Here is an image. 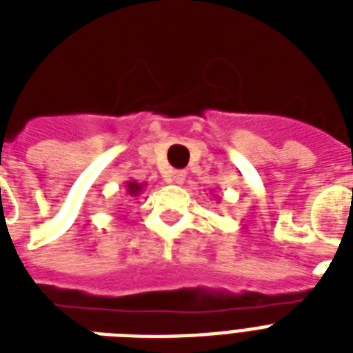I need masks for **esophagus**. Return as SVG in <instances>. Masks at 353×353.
<instances>
[{"instance_id":"obj_1","label":"esophagus","mask_w":353,"mask_h":353,"mask_svg":"<svg viewBox=\"0 0 353 353\" xmlns=\"http://www.w3.org/2000/svg\"><path fill=\"white\" fill-rule=\"evenodd\" d=\"M185 177H187V172L174 170L170 174V181L176 183V185H183V181H185Z\"/></svg>"}]
</instances>
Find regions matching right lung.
<instances>
[{
    "label": "right lung",
    "mask_w": 353,
    "mask_h": 353,
    "mask_svg": "<svg viewBox=\"0 0 353 353\" xmlns=\"http://www.w3.org/2000/svg\"><path fill=\"white\" fill-rule=\"evenodd\" d=\"M144 187H146V183H137L135 179L124 183V190H126V194L130 198H137L139 194L144 190Z\"/></svg>",
    "instance_id": "obj_1"
}]
</instances>
